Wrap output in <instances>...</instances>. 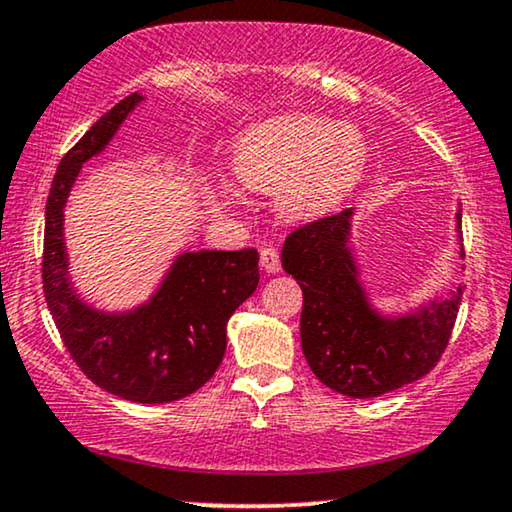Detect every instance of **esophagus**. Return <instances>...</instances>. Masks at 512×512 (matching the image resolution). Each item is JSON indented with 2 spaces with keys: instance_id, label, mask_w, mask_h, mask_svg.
Masks as SVG:
<instances>
[{
  "instance_id": "esophagus-1",
  "label": "esophagus",
  "mask_w": 512,
  "mask_h": 512,
  "mask_svg": "<svg viewBox=\"0 0 512 512\" xmlns=\"http://www.w3.org/2000/svg\"><path fill=\"white\" fill-rule=\"evenodd\" d=\"M260 262L269 274H278V271H281V255H278V250L271 248V245L260 250Z\"/></svg>"
}]
</instances>
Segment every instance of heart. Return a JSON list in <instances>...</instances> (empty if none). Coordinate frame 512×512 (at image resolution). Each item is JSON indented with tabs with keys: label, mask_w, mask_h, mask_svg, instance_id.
I'll list each match as a JSON object with an SVG mask.
<instances>
[{
	"label": "heart",
	"mask_w": 512,
	"mask_h": 512,
	"mask_svg": "<svg viewBox=\"0 0 512 512\" xmlns=\"http://www.w3.org/2000/svg\"><path fill=\"white\" fill-rule=\"evenodd\" d=\"M367 145L351 124L288 114L250 128L234 147V173L252 192L274 194L283 215L309 220L339 206L363 177ZM217 203L234 194L217 189Z\"/></svg>",
	"instance_id": "heart-1"
}]
</instances>
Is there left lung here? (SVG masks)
Segmentation results:
<instances>
[{"label": "left lung", "instance_id": "left-lung-1", "mask_svg": "<svg viewBox=\"0 0 512 512\" xmlns=\"http://www.w3.org/2000/svg\"><path fill=\"white\" fill-rule=\"evenodd\" d=\"M459 217L461 227V213ZM351 210L302 224L283 243V269L304 295L302 351L313 374L349 398H377L438 365L452 337L461 288L417 316L379 318L365 302L349 245Z\"/></svg>", "mask_w": 512, "mask_h": 512}]
</instances>
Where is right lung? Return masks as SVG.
I'll list each match as a JSON object with an SVG mask.
<instances>
[{"label":"right lung","instance_id":"obj_1","mask_svg":"<svg viewBox=\"0 0 512 512\" xmlns=\"http://www.w3.org/2000/svg\"><path fill=\"white\" fill-rule=\"evenodd\" d=\"M142 98L131 93L63 156L46 201L44 297L65 349L95 386L133 403H170L199 391L227 349V320L260 281L257 250H201L177 257L161 290L138 311L88 309L67 281L63 208L81 163L98 154Z\"/></svg>","mask_w":512,"mask_h":512}]
</instances>
